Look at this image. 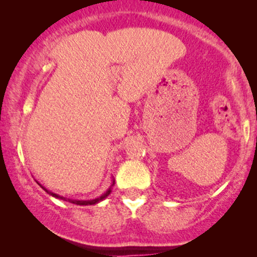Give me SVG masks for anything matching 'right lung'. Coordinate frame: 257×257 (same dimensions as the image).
<instances>
[{"instance_id": "obj_1", "label": "right lung", "mask_w": 257, "mask_h": 257, "mask_svg": "<svg viewBox=\"0 0 257 257\" xmlns=\"http://www.w3.org/2000/svg\"><path fill=\"white\" fill-rule=\"evenodd\" d=\"M113 184H114V183H113ZM42 188H43V186H42ZM43 189H45V188H43ZM45 190L47 191V193L49 194V195L54 196V198H57V199H63V200H64L63 196H59V195H57V194L51 193V191H48L47 189H45ZM110 191H112V190H110V188H109V189H108V190H107V193L103 194V195L100 196V198L94 199V200H71V203L77 204V205H93V204H97L98 201H100V200H103V199H104V198H107V196L109 195V194H110Z\"/></svg>"}]
</instances>
